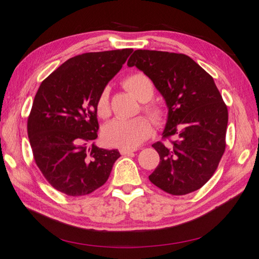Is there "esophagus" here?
<instances>
[{"label":"esophagus","instance_id":"obj_1","mask_svg":"<svg viewBox=\"0 0 259 259\" xmlns=\"http://www.w3.org/2000/svg\"><path fill=\"white\" fill-rule=\"evenodd\" d=\"M134 151H136V149H128V148H121L120 149V154L121 155H130L133 154Z\"/></svg>","mask_w":259,"mask_h":259}]
</instances>
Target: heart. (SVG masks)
I'll list each match as a JSON object with an SVG mask.
<instances>
[{
    "instance_id": "b5f03b06",
    "label": "heart",
    "mask_w": 259,
    "mask_h": 259,
    "mask_svg": "<svg viewBox=\"0 0 259 259\" xmlns=\"http://www.w3.org/2000/svg\"><path fill=\"white\" fill-rule=\"evenodd\" d=\"M124 88L133 93L140 102H147L154 96V85L148 76L143 73H134L126 76L123 80ZM144 109L157 123H161L165 119V112L156 104H146ZM96 112L101 118H108L111 114L109 89L105 88L100 93L96 101ZM153 133V123L145 115L134 119H115L103 128L102 137L106 145L133 149L141 145Z\"/></svg>"
}]
</instances>
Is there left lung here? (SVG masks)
I'll list each match as a JSON object with an SVG mask.
<instances>
[{"instance_id": "1", "label": "left lung", "mask_w": 259, "mask_h": 259, "mask_svg": "<svg viewBox=\"0 0 259 259\" xmlns=\"http://www.w3.org/2000/svg\"><path fill=\"white\" fill-rule=\"evenodd\" d=\"M163 95L168 114L165 145H153L160 161L149 181L171 195L201 189L214 174L226 149L228 109L212 76L184 54L135 50L128 60Z\"/></svg>"}]
</instances>
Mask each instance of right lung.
<instances>
[{"label":"right lung","instance_id":"1","mask_svg":"<svg viewBox=\"0 0 259 259\" xmlns=\"http://www.w3.org/2000/svg\"><path fill=\"white\" fill-rule=\"evenodd\" d=\"M133 49L86 53L60 65L40 85L28 118L35 164L54 189L86 195L108 181L118 149L99 148L96 101Z\"/></svg>","mask_w":259,"mask_h":259}]
</instances>
